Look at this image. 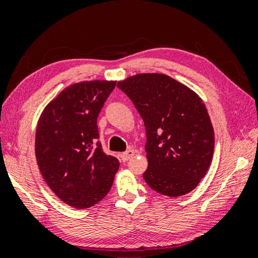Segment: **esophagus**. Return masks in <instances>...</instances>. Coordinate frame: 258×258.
<instances>
[{
	"mask_svg": "<svg viewBox=\"0 0 258 258\" xmlns=\"http://www.w3.org/2000/svg\"><path fill=\"white\" fill-rule=\"evenodd\" d=\"M134 150L133 149H129V150H126L125 153H123L122 155H121V157H122V161L123 162H126L128 160H130V158H132L133 156H134Z\"/></svg>",
	"mask_w": 258,
	"mask_h": 258,
	"instance_id": "obj_1",
	"label": "esophagus"
}]
</instances>
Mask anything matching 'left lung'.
<instances>
[{
  "label": "left lung",
  "instance_id": "8db88e82",
  "mask_svg": "<svg viewBox=\"0 0 258 258\" xmlns=\"http://www.w3.org/2000/svg\"><path fill=\"white\" fill-rule=\"evenodd\" d=\"M147 132L144 181L162 195H185L206 176L215 135L199 95L164 74H139L117 83Z\"/></svg>",
  "mask_w": 258,
  "mask_h": 258
}]
</instances>
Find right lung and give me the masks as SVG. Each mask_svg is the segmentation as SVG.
I'll return each instance as SVG.
<instances>
[{"instance_id": "1", "label": "right lung", "mask_w": 258, "mask_h": 258, "mask_svg": "<svg viewBox=\"0 0 258 258\" xmlns=\"http://www.w3.org/2000/svg\"><path fill=\"white\" fill-rule=\"evenodd\" d=\"M115 81H84L67 87L44 108L35 154L44 181L68 206L86 209L104 199L119 162L102 149L97 117Z\"/></svg>"}]
</instances>
